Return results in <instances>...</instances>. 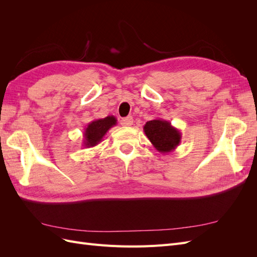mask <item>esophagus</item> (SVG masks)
<instances>
[{
	"instance_id": "esophagus-1",
	"label": "esophagus",
	"mask_w": 257,
	"mask_h": 257,
	"mask_svg": "<svg viewBox=\"0 0 257 257\" xmlns=\"http://www.w3.org/2000/svg\"><path fill=\"white\" fill-rule=\"evenodd\" d=\"M120 124L123 126H131L132 124H133V118H132L131 115L126 116V118H123V119H121Z\"/></svg>"
}]
</instances>
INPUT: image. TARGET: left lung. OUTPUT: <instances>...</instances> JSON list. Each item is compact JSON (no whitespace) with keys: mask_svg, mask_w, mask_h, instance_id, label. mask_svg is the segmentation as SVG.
<instances>
[{"mask_svg":"<svg viewBox=\"0 0 257 257\" xmlns=\"http://www.w3.org/2000/svg\"><path fill=\"white\" fill-rule=\"evenodd\" d=\"M144 132L155 149L163 154L173 152L181 143V132L166 120L148 121L144 125Z\"/></svg>","mask_w":257,"mask_h":257,"instance_id":"1","label":"left lung"}]
</instances>
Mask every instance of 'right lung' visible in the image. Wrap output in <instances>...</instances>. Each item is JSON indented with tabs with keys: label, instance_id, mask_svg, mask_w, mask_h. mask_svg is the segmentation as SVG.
I'll use <instances>...</instances> for the list:
<instances>
[{
	"label": "right lung",
	"instance_id": "obj_1",
	"mask_svg": "<svg viewBox=\"0 0 257 257\" xmlns=\"http://www.w3.org/2000/svg\"><path fill=\"white\" fill-rule=\"evenodd\" d=\"M116 124V118L113 115H108L103 119L91 121L83 131V147L92 148L102 142L103 137L112 126Z\"/></svg>",
	"mask_w": 257,
	"mask_h": 257
}]
</instances>
